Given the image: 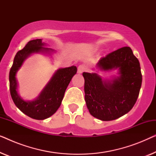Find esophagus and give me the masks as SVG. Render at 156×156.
I'll return each mask as SVG.
<instances>
[{
	"mask_svg": "<svg viewBox=\"0 0 156 156\" xmlns=\"http://www.w3.org/2000/svg\"><path fill=\"white\" fill-rule=\"evenodd\" d=\"M85 69H86V68H85L84 65H79V67H77V72H78V73H79V74H82L83 72H84Z\"/></svg>",
	"mask_w": 156,
	"mask_h": 156,
	"instance_id": "esophagus-1",
	"label": "esophagus"
}]
</instances>
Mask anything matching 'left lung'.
I'll return each mask as SVG.
<instances>
[{
  "label": "left lung",
  "instance_id": "1",
  "mask_svg": "<svg viewBox=\"0 0 156 156\" xmlns=\"http://www.w3.org/2000/svg\"><path fill=\"white\" fill-rule=\"evenodd\" d=\"M97 67L119 69L120 76L104 82L97 74L84 72L87 106L95 118L115 120L131 111L137 101L142 84L139 61L129 47H123L100 59Z\"/></svg>",
  "mask_w": 156,
  "mask_h": 156
}]
</instances>
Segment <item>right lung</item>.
Listing matches in <instances>:
<instances>
[{"instance_id":"right-lung-1","label":"right lung","mask_w":156,"mask_h":156,"mask_svg":"<svg viewBox=\"0 0 156 156\" xmlns=\"http://www.w3.org/2000/svg\"><path fill=\"white\" fill-rule=\"evenodd\" d=\"M43 45L42 39L33 40L27 42L24 48L16 53L9 73L10 92L12 101L23 113L37 120L45 119L57 112L61 105L66 89L77 70L75 66L59 69L53 75L37 99L25 101L21 99L17 92L16 72L26 57L32 53L47 52L51 50L42 48Z\"/></svg>"}]
</instances>
